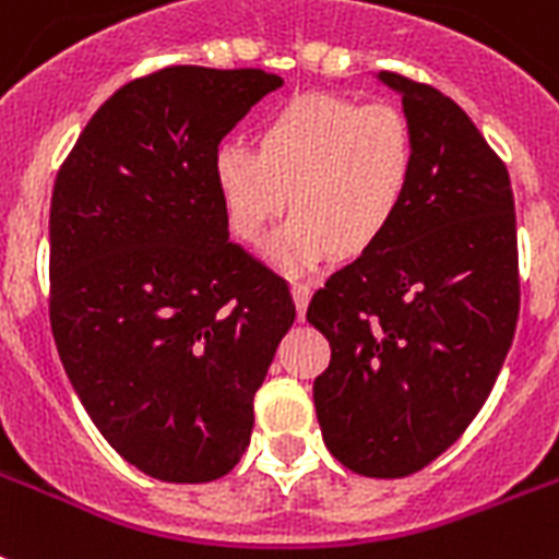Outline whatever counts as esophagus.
I'll use <instances>...</instances> for the list:
<instances>
[{
  "label": "esophagus",
  "mask_w": 559,
  "mask_h": 559,
  "mask_svg": "<svg viewBox=\"0 0 559 559\" xmlns=\"http://www.w3.org/2000/svg\"><path fill=\"white\" fill-rule=\"evenodd\" d=\"M310 295H312V287L307 284V281H293V298H295V307H298V316H304V310H307Z\"/></svg>",
  "instance_id": "1"
}]
</instances>
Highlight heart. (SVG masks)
<instances>
[{"mask_svg": "<svg viewBox=\"0 0 559 559\" xmlns=\"http://www.w3.org/2000/svg\"><path fill=\"white\" fill-rule=\"evenodd\" d=\"M235 238L258 247L275 217H295L275 255L289 266L365 255L393 229L416 177V134L393 103L312 94L258 126L255 152L224 143L212 160Z\"/></svg>", "mask_w": 559, "mask_h": 559, "instance_id": "b5f03b06", "label": "heart"}]
</instances>
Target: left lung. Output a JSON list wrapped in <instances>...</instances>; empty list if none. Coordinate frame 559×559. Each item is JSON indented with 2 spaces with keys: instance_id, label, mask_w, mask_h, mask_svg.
Listing matches in <instances>:
<instances>
[{
  "instance_id": "obj_1",
  "label": "left lung",
  "mask_w": 559,
  "mask_h": 559,
  "mask_svg": "<svg viewBox=\"0 0 559 559\" xmlns=\"http://www.w3.org/2000/svg\"><path fill=\"white\" fill-rule=\"evenodd\" d=\"M416 134L411 198L388 235L326 278L307 321L330 342L312 384L344 468L396 479L465 433L520 316L514 192L471 117L433 85L382 71Z\"/></svg>"
}]
</instances>
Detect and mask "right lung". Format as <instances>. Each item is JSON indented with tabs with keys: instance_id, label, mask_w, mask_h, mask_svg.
Listing matches in <instances>:
<instances>
[{
	"instance_id": "obj_1",
	"label": "right lung",
	"mask_w": 559,
	"mask_h": 559,
	"mask_svg": "<svg viewBox=\"0 0 559 559\" xmlns=\"http://www.w3.org/2000/svg\"><path fill=\"white\" fill-rule=\"evenodd\" d=\"M261 68L169 66L97 108L51 194L48 316L108 444L163 483L238 465L252 399L295 321L287 281L229 240L212 160Z\"/></svg>"
}]
</instances>
